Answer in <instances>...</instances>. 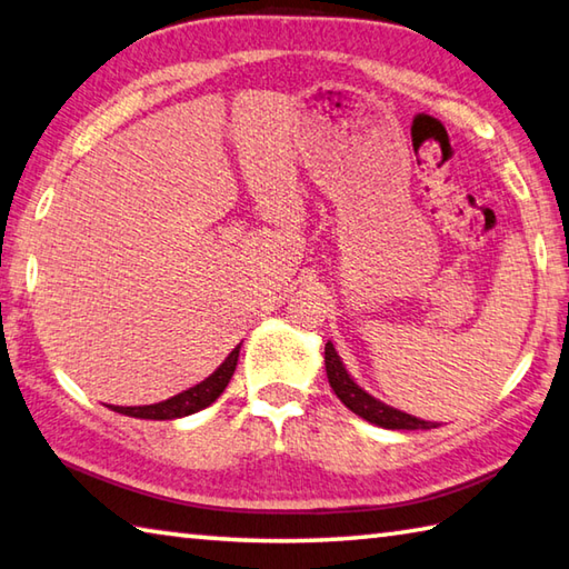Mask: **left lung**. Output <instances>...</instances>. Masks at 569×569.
<instances>
[{"mask_svg": "<svg viewBox=\"0 0 569 569\" xmlns=\"http://www.w3.org/2000/svg\"><path fill=\"white\" fill-rule=\"evenodd\" d=\"M326 373H328V383L336 390L340 402H343L346 408H350L356 416H360L368 422H376V426L388 428V430H430V428H436V422L412 418V416H408V412L390 408V406H386V402H380L373 396H368L363 388H358L353 383V378L348 376L343 363H340L333 343H326Z\"/></svg>", "mask_w": 569, "mask_h": 569, "instance_id": "left-lung-1", "label": "left lung"}]
</instances>
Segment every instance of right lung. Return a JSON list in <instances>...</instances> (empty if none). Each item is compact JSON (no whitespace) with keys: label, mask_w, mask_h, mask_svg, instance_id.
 <instances>
[{"label":"right lung","mask_w":569,"mask_h":569,"mask_svg":"<svg viewBox=\"0 0 569 569\" xmlns=\"http://www.w3.org/2000/svg\"><path fill=\"white\" fill-rule=\"evenodd\" d=\"M239 348L241 346H236L231 350V356L223 360L221 368L216 370L213 376L206 378L199 386L179 392V396H173L163 402H153V406H143V408H119L117 406L113 410L123 412V416L143 418V420H173V418L191 416V412H199L206 406H211V402L226 390V386H229L236 363H239Z\"/></svg>","instance_id":"add662e5"}]
</instances>
